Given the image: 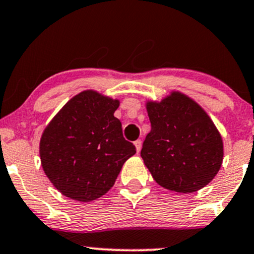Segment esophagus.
<instances>
[{"instance_id":"obj_1","label":"esophagus","mask_w":254,"mask_h":254,"mask_svg":"<svg viewBox=\"0 0 254 254\" xmlns=\"http://www.w3.org/2000/svg\"><path fill=\"white\" fill-rule=\"evenodd\" d=\"M135 146H136L137 152H139L140 151V148H142V142H140V139L135 140Z\"/></svg>"}]
</instances>
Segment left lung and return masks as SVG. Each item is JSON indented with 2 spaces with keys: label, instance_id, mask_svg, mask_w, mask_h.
<instances>
[{
  "label": "left lung",
  "instance_id": "1",
  "mask_svg": "<svg viewBox=\"0 0 254 254\" xmlns=\"http://www.w3.org/2000/svg\"><path fill=\"white\" fill-rule=\"evenodd\" d=\"M145 106L151 130L140 156L155 181L177 193L208 185L221 168L224 143L207 112L179 91Z\"/></svg>",
  "mask_w": 254,
  "mask_h": 254
}]
</instances>
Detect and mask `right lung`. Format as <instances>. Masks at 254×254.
I'll list each match as a JSON object with an SVG mask.
<instances>
[{"label": "right lung", "instance_id": "right-lung-1", "mask_svg": "<svg viewBox=\"0 0 254 254\" xmlns=\"http://www.w3.org/2000/svg\"><path fill=\"white\" fill-rule=\"evenodd\" d=\"M118 99L86 90L69 99L40 139L42 169L61 194L88 202L114 187L125 161L136 154L114 114Z\"/></svg>", "mask_w": 254, "mask_h": 254}]
</instances>
